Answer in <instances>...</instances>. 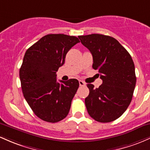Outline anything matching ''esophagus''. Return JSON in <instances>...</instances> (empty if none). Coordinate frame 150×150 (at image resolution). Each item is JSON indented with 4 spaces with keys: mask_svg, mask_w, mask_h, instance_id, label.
Masks as SVG:
<instances>
[{
    "mask_svg": "<svg viewBox=\"0 0 150 150\" xmlns=\"http://www.w3.org/2000/svg\"><path fill=\"white\" fill-rule=\"evenodd\" d=\"M79 83L80 86H86V83H84L83 81H79Z\"/></svg>",
    "mask_w": 150,
    "mask_h": 150,
    "instance_id": "34e87169",
    "label": "esophagus"
}]
</instances>
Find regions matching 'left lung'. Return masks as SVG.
Here are the masks:
<instances>
[{"instance_id": "obj_1", "label": "left lung", "mask_w": 150, "mask_h": 150, "mask_svg": "<svg viewBox=\"0 0 150 150\" xmlns=\"http://www.w3.org/2000/svg\"><path fill=\"white\" fill-rule=\"evenodd\" d=\"M78 38L92 54V67L98 70L103 81L97 88L87 84V111L98 122H112L124 113L132 100L136 84L134 62L128 52L112 37L91 34Z\"/></svg>"}]
</instances>
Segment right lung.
I'll return each mask as SVG.
<instances>
[{
  "label": "right lung",
  "instance_id": "right-lung-1",
  "mask_svg": "<svg viewBox=\"0 0 150 150\" xmlns=\"http://www.w3.org/2000/svg\"><path fill=\"white\" fill-rule=\"evenodd\" d=\"M79 40L64 34L44 36L26 51L20 69L23 96L39 118L57 122L67 117L79 86L76 79L57 81V71Z\"/></svg>",
  "mask_w": 150,
  "mask_h": 150
}]
</instances>
